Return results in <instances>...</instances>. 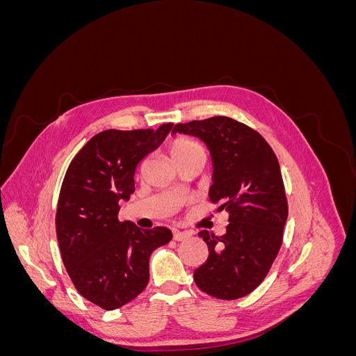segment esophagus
I'll use <instances>...</instances> for the list:
<instances>
[{
	"label": "esophagus",
	"instance_id": "34e87169",
	"mask_svg": "<svg viewBox=\"0 0 356 356\" xmlns=\"http://www.w3.org/2000/svg\"><path fill=\"white\" fill-rule=\"evenodd\" d=\"M190 238V233L187 232H179V230H174V239L181 242V241H186Z\"/></svg>",
	"mask_w": 356,
	"mask_h": 356
}]
</instances>
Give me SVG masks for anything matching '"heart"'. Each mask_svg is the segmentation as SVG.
Returning a JSON list of instances; mask_svg holds the SVG:
<instances>
[{
    "instance_id": "heart-1",
    "label": "heart",
    "mask_w": 356,
    "mask_h": 356,
    "mask_svg": "<svg viewBox=\"0 0 356 356\" xmlns=\"http://www.w3.org/2000/svg\"><path fill=\"white\" fill-rule=\"evenodd\" d=\"M169 154L175 163L195 157L207 160V152H204V148L197 141H195V139L186 136H178L170 143Z\"/></svg>"
}]
</instances>
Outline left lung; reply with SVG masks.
<instances>
[{"label":"left lung","mask_w":356,"mask_h":356,"mask_svg":"<svg viewBox=\"0 0 356 356\" xmlns=\"http://www.w3.org/2000/svg\"><path fill=\"white\" fill-rule=\"evenodd\" d=\"M172 127V134L197 136L208 145L209 200L229 212L225 234L199 233L209 255L195 270V282L215 298L245 297L264 281L284 239L288 202L276 154L252 127L225 115Z\"/></svg>","instance_id":"left-lung-1"}]
</instances>
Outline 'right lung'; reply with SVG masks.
Returning a JSON list of instances; mask_svg holds the SVG:
<instances>
[{
    "mask_svg": "<svg viewBox=\"0 0 356 356\" xmlns=\"http://www.w3.org/2000/svg\"><path fill=\"white\" fill-rule=\"evenodd\" d=\"M172 126L95 135L63 177L55 220L62 261L75 289L104 310L143 293L149 255L172 239L166 227L144 230L117 217L118 202L135 191L138 163L163 143Z\"/></svg>",
    "mask_w": 356,
    "mask_h": 356,
    "instance_id": "obj_1",
    "label": "right lung"
}]
</instances>
